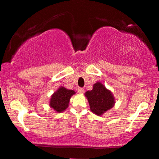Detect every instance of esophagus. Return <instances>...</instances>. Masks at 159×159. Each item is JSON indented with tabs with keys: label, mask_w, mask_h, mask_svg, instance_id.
I'll use <instances>...</instances> for the list:
<instances>
[{
	"label": "esophagus",
	"mask_w": 159,
	"mask_h": 159,
	"mask_svg": "<svg viewBox=\"0 0 159 159\" xmlns=\"http://www.w3.org/2000/svg\"><path fill=\"white\" fill-rule=\"evenodd\" d=\"M77 90H78V93H80V94H82V93H84V90L83 89V88H79L77 89Z\"/></svg>",
	"instance_id": "1"
}]
</instances>
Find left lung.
I'll return each instance as SVG.
<instances>
[{
  "label": "left lung",
  "mask_w": 159,
  "mask_h": 159,
  "mask_svg": "<svg viewBox=\"0 0 159 159\" xmlns=\"http://www.w3.org/2000/svg\"><path fill=\"white\" fill-rule=\"evenodd\" d=\"M85 95L89 102L90 111L98 116L104 114L114 106V97L100 82L95 83L93 90L87 91Z\"/></svg>",
  "instance_id": "1"
}]
</instances>
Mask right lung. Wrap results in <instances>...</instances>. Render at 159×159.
<instances>
[{
	"label": "right lung",
	"mask_w": 159,
	"mask_h": 159,
	"mask_svg": "<svg viewBox=\"0 0 159 159\" xmlns=\"http://www.w3.org/2000/svg\"><path fill=\"white\" fill-rule=\"evenodd\" d=\"M76 93L73 90L66 89L61 86L56 92L52 94L50 100V107L55 111L61 113L65 111L69 107L71 97Z\"/></svg>",
	"instance_id": "right-lung-1"
}]
</instances>
